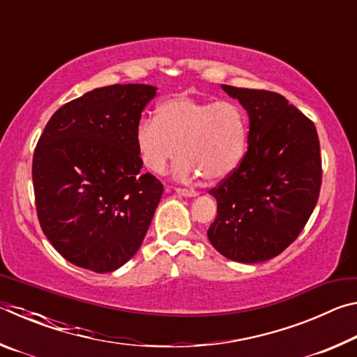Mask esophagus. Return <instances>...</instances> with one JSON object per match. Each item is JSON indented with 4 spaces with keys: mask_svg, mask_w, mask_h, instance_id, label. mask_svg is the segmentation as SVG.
<instances>
[{
    "mask_svg": "<svg viewBox=\"0 0 357 357\" xmlns=\"http://www.w3.org/2000/svg\"><path fill=\"white\" fill-rule=\"evenodd\" d=\"M176 193L181 197H185V198H195L198 197V193L195 190H187V189H176Z\"/></svg>",
    "mask_w": 357,
    "mask_h": 357,
    "instance_id": "34e87169",
    "label": "esophagus"
}]
</instances>
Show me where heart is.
Returning a JSON list of instances; mask_svg holds the SVG:
<instances>
[{"instance_id": "b5f03b06", "label": "heart", "mask_w": 357, "mask_h": 357, "mask_svg": "<svg viewBox=\"0 0 357 357\" xmlns=\"http://www.w3.org/2000/svg\"><path fill=\"white\" fill-rule=\"evenodd\" d=\"M249 119L229 100L172 96L157 105L155 118L143 116L135 128V146L143 165L164 173L176 153L174 178L211 183L228 178L244 159Z\"/></svg>"}]
</instances>
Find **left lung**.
Here are the masks:
<instances>
[{
  "label": "left lung",
  "instance_id": "1",
  "mask_svg": "<svg viewBox=\"0 0 357 357\" xmlns=\"http://www.w3.org/2000/svg\"><path fill=\"white\" fill-rule=\"evenodd\" d=\"M249 114V149L219 187L208 229L214 249L239 263L279 255L299 236L317 206L321 157L315 124L283 96L222 84Z\"/></svg>",
  "mask_w": 357,
  "mask_h": 357
}]
</instances>
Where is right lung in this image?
Returning a JSON list of instances; mask_svg holds the SVG:
<instances>
[{
    "label": "right lung",
    "instance_id": "add662e5",
    "mask_svg": "<svg viewBox=\"0 0 357 357\" xmlns=\"http://www.w3.org/2000/svg\"><path fill=\"white\" fill-rule=\"evenodd\" d=\"M155 86L96 88L48 121L33 157L42 231L78 268L104 274L140 249L164 185L142 173L135 128Z\"/></svg>",
    "mask_w": 357,
    "mask_h": 357
}]
</instances>
